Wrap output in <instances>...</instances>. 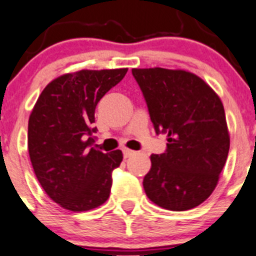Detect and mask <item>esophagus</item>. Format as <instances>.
I'll return each mask as SVG.
<instances>
[{
  "instance_id": "obj_1",
  "label": "esophagus",
  "mask_w": 256,
  "mask_h": 256,
  "mask_svg": "<svg viewBox=\"0 0 256 256\" xmlns=\"http://www.w3.org/2000/svg\"><path fill=\"white\" fill-rule=\"evenodd\" d=\"M133 154H134V150H128V148H124V150H123L124 158H128V157H130V156H133Z\"/></svg>"
}]
</instances>
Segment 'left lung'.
<instances>
[{
    "instance_id": "1",
    "label": "left lung",
    "mask_w": 256,
    "mask_h": 256,
    "mask_svg": "<svg viewBox=\"0 0 256 256\" xmlns=\"http://www.w3.org/2000/svg\"><path fill=\"white\" fill-rule=\"evenodd\" d=\"M156 133H167V150L150 156L143 178L153 204L186 211L202 204L218 186L230 148L220 96L194 72L163 68L132 69Z\"/></svg>"
}]
</instances>
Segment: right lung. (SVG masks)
Here are the masks:
<instances>
[{
	"mask_svg": "<svg viewBox=\"0 0 256 256\" xmlns=\"http://www.w3.org/2000/svg\"><path fill=\"white\" fill-rule=\"evenodd\" d=\"M128 69L80 70L48 82L28 118V147L34 172L54 202L74 212L103 205L112 171L123 153L92 147L96 108Z\"/></svg>",
	"mask_w": 256,
	"mask_h": 256,
	"instance_id": "right-lung-1",
	"label": "right lung"
}]
</instances>
